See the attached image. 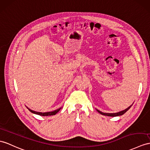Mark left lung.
Segmentation results:
<instances>
[{"mask_svg": "<svg viewBox=\"0 0 150 150\" xmlns=\"http://www.w3.org/2000/svg\"><path fill=\"white\" fill-rule=\"evenodd\" d=\"M132 104L130 105V106L129 108H127V109H125V110H123L122 111H120V112H116V113H105V112H103L100 111L99 110H98V109H97V111L100 113V114L103 115H105V116H120V115H123L124 113H125L129 109L131 108V106H132Z\"/></svg>", "mask_w": 150, "mask_h": 150, "instance_id": "8db88e82", "label": "left lung"}]
</instances>
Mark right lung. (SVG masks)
I'll return each instance as SVG.
<instances>
[{
    "mask_svg": "<svg viewBox=\"0 0 150 150\" xmlns=\"http://www.w3.org/2000/svg\"><path fill=\"white\" fill-rule=\"evenodd\" d=\"M61 109H62V108H59V109H57V110H54V111H52V112H36V111H33V110H31L30 109L28 108V110L30 111L31 112H32V113H34V114L38 115H40V116H52V115H56L58 111H59Z\"/></svg>",
    "mask_w": 150,
    "mask_h": 150,
    "instance_id": "1",
    "label": "right lung"
}]
</instances>
